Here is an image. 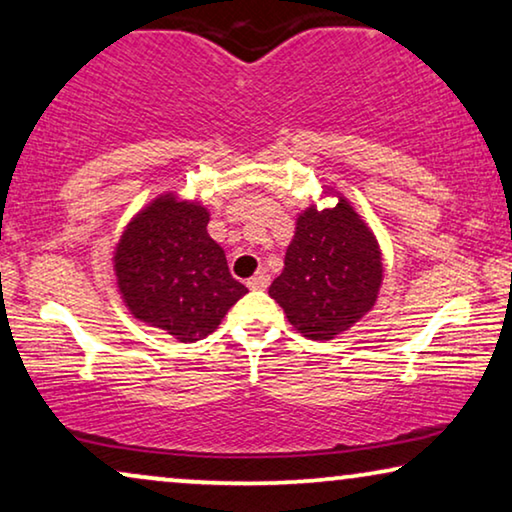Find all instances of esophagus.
<instances>
[{
    "label": "esophagus",
    "mask_w": 512,
    "mask_h": 512,
    "mask_svg": "<svg viewBox=\"0 0 512 512\" xmlns=\"http://www.w3.org/2000/svg\"><path fill=\"white\" fill-rule=\"evenodd\" d=\"M248 287L250 290H266L269 287V276L266 273H257V276L248 280Z\"/></svg>",
    "instance_id": "obj_1"
}]
</instances>
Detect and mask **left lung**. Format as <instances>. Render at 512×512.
Returning a JSON list of instances; mask_svg holds the SVG:
<instances>
[{
    "label": "left lung",
    "mask_w": 512,
    "mask_h": 512,
    "mask_svg": "<svg viewBox=\"0 0 512 512\" xmlns=\"http://www.w3.org/2000/svg\"><path fill=\"white\" fill-rule=\"evenodd\" d=\"M311 204L299 213L283 273L269 287L290 325L313 341H331L376 306L383 253L350 201Z\"/></svg>",
    "instance_id": "obj_1"
}]
</instances>
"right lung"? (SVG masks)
I'll return each instance as SVG.
<instances>
[{
	"mask_svg": "<svg viewBox=\"0 0 512 512\" xmlns=\"http://www.w3.org/2000/svg\"><path fill=\"white\" fill-rule=\"evenodd\" d=\"M208 208L160 194L134 215L113 253L129 313L181 343L213 334L248 292L232 278L225 250L208 236Z\"/></svg>",
	"mask_w": 512,
	"mask_h": 512,
	"instance_id": "1",
	"label": "right lung"
}]
</instances>
